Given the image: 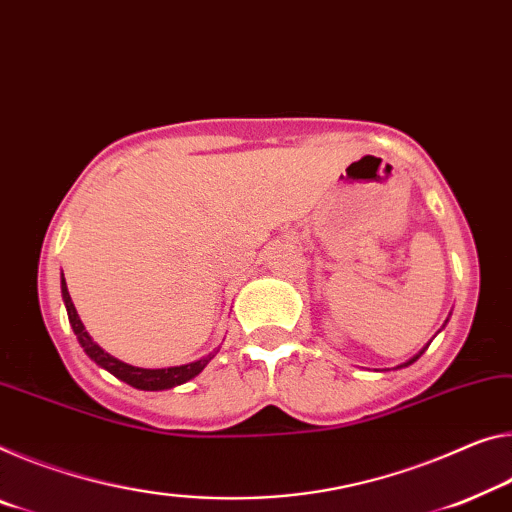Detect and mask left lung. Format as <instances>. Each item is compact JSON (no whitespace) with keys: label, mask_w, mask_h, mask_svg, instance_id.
<instances>
[{"label":"left lung","mask_w":512,"mask_h":512,"mask_svg":"<svg viewBox=\"0 0 512 512\" xmlns=\"http://www.w3.org/2000/svg\"><path fill=\"white\" fill-rule=\"evenodd\" d=\"M421 353H424V351H421ZM419 353V355H421ZM419 355H415V358H412V360H408V362H405V364H401V367H408V364H412V362H417L419 360Z\"/></svg>","instance_id":"8db88e82"}]
</instances>
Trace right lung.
Returning a JSON list of instances; mask_svg holds the SVG:
<instances>
[{
    "label": "right lung",
    "mask_w": 512,
    "mask_h": 512,
    "mask_svg": "<svg viewBox=\"0 0 512 512\" xmlns=\"http://www.w3.org/2000/svg\"><path fill=\"white\" fill-rule=\"evenodd\" d=\"M61 294H63V303H66V310H68L70 326H72V330H75L79 344L86 351L88 358L95 360L97 364H100V367L111 371L113 376L120 378L127 385L136 387V389H148V392H157V389H170L175 385H182V383H186V380L196 378L198 373L207 367L209 360L214 358V355H207V358H202L198 362L182 364V367H168V369H139V367H132V364L120 362L116 358H111L109 353H104L102 348L97 346L91 337H88L84 323L79 321L75 305H72L66 278H61Z\"/></svg>",
    "instance_id": "obj_1"
}]
</instances>
